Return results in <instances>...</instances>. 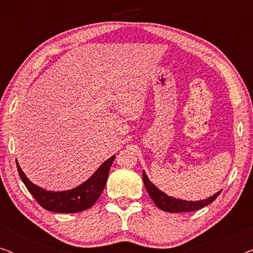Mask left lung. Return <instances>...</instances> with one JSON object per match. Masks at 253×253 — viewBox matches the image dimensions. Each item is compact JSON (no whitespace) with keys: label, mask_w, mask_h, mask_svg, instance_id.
<instances>
[{"label":"left lung","mask_w":253,"mask_h":253,"mask_svg":"<svg viewBox=\"0 0 253 253\" xmlns=\"http://www.w3.org/2000/svg\"><path fill=\"white\" fill-rule=\"evenodd\" d=\"M143 181L148 195H150V197L154 202L155 205H157V207L168 213L192 212V211L200 210L203 209V207L212 204L214 200L217 198V196L220 195L221 191H222V190H220V191L214 193L213 196L209 197V198L193 202V200H183V199L174 198V197L168 196L167 193L161 191L160 189L157 188V186L150 181V178H148V176L144 170H143Z\"/></svg>","instance_id":"obj_1"}]
</instances>
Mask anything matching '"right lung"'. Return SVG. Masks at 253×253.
I'll return each mask as SVG.
<instances>
[{"mask_svg": "<svg viewBox=\"0 0 253 253\" xmlns=\"http://www.w3.org/2000/svg\"><path fill=\"white\" fill-rule=\"evenodd\" d=\"M115 155L106 160L96 169L91 177L74 189L64 191H49L31 182L25 172L22 170L18 161L16 160L19 176L27 190L31 192L39 205L49 212L56 213H78L94 205L105 189L108 177L110 166Z\"/></svg>", "mask_w": 253, "mask_h": 253, "instance_id": "add662e5", "label": "right lung"}]
</instances>
